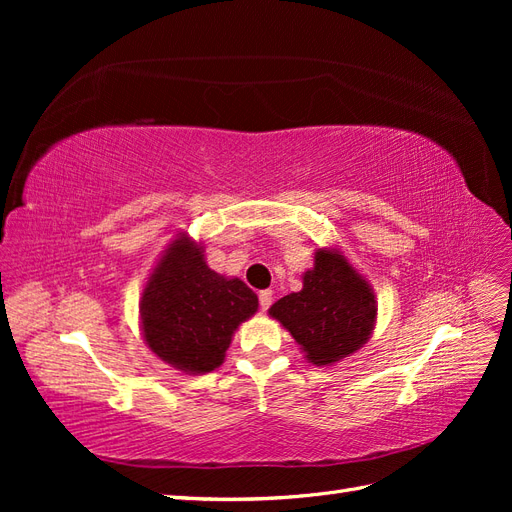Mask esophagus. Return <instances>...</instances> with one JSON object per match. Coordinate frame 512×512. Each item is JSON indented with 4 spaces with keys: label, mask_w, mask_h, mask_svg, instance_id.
I'll use <instances>...</instances> for the list:
<instances>
[{
    "label": "esophagus",
    "mask_w": 512,
    "mask_h": 512,
    "mask_svg": "<svg viewBox=\"0 0 512 512\" xmlns=\"http://www.w3.org/2000/svg\"><path fill=\"white\" fill-rule=\"evenodd\" d=\"M258 299H260V309H262V312H267V309H269L271 303H273V290H262V292L258 294Z\"/></svg>",
    "instance_id": "34e87169"
}]
</instances>
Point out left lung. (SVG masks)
Segmentation results:
<instances>
[{
  "label": "left lung",
  "mask_w": 512,
  "mask_h": 512,
  "mask_svg": "<svg viewBox=\"0 0 512 512\" xmlns=\"http://www.w3.org/2000/svg\"><path fill=\"white\" fill-rule=\"evenodd\" d=\"M294 337L305 359L327 367L361 350L374 333L378 303L374 288L337 247H318L303 288L269 309Z\"/></svg>",
  "instance_id": "8db88e82"
}]
</instances>
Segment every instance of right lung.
Wrapping results in <instances>:
<instances>
[{"label": "right lung", "instance_id": "1", "mask_svg": "<svg viewBox=\"0 0 512 512\" xmlns=\"http://www.w3.org/2000/svg\"><path fill=\"white\" fill-rule=\"evenodd\" d=\"M256 309V292L239 277L211 271L203 243L188 232L168 243L138 303L147 348L190 376L209 374L224 363L232 335Z\"/></svg>", "mask_w": 512, "mask_h": 512}]
</instances>
